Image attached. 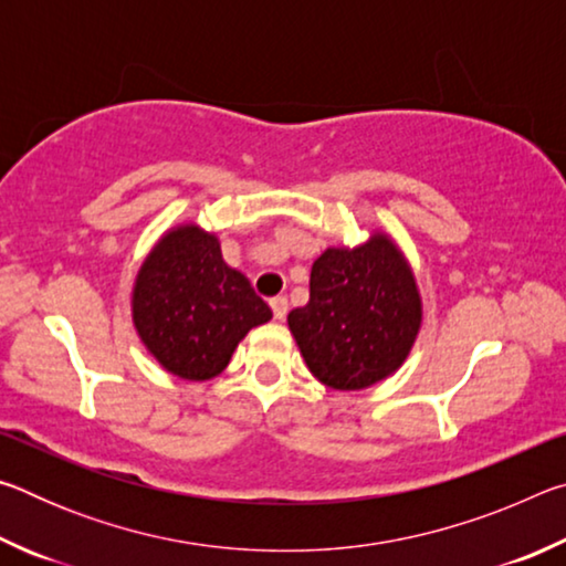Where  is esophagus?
Listing matches in <instances>:
<instances>
[{
	"mask_svg": "<svg viewBox=\"0 0 566 566\" xmlns=\"http://www.w3.org/2000/svg\"><path fill=\"white\" fill-rule=\"evenodd\" d=\"M270 306H272V312H274V319H284L286 317V312H290V302H286V296H272L270 300Z\"/></svg>",
	"mask_w": 566,
	"mask_h": 566,
	"instance_id": "esophagus-1",
	"label": "esophagus"
}]
</instances>
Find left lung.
<instances>
[{
  "mask_svg": "<svg viewBox=\"0 0 566 566\" xmlns=\"http://www.w3.org/2000/svg\"><path fill=\"white\" fill-rule=\"evenodd\" d=\"M286 322L322 385L357 391L405 364L421 327V296L405 254L375 232L354 249L322 252L312 264L310 302Z\"/></svg>",
  "mask_w": 566,
  "mask_h": 566,
  "instance_id": "left-lung-1",
  "label": "left lung"
}]
</instances>
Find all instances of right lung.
<instances>
[{"instance_id":"add662e5","label":"right lung","mask_w":566,"mask_h":566,"mask_svg":"<svg viewBox=\"0 0 566 566\" xmlns=\"http://www.w3.org/2000/svg\"><path fill=\"white\" fill-rule=\"evenodd\" d=\"M132 319L161 367L205 381L227 367L249 329L272 319V310L242 272L227 266L214 234L181 224L142 264Z\"/></svg>"}]
</instances>
